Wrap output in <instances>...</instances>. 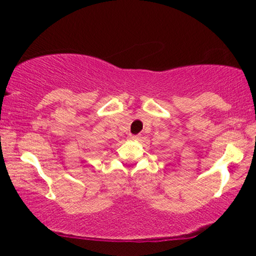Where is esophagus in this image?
Masks as SVG:
<instances>
[{
    "instance_id": "obj_1",
    "label": "esophagus",
    "mask_w": 256,
    "mask_h": 256,
    "mask_svg": "<svg viewBox=\"0 0 256 256\" xmlns=\"http://www.w3.org/2000/svg\"><path fill=\"white\" fill-rule=\"evenodd\" d=\"M128 140H129V141H138V136H135V135H129V136H128Z\"/></svg>"
}]
</instances>
